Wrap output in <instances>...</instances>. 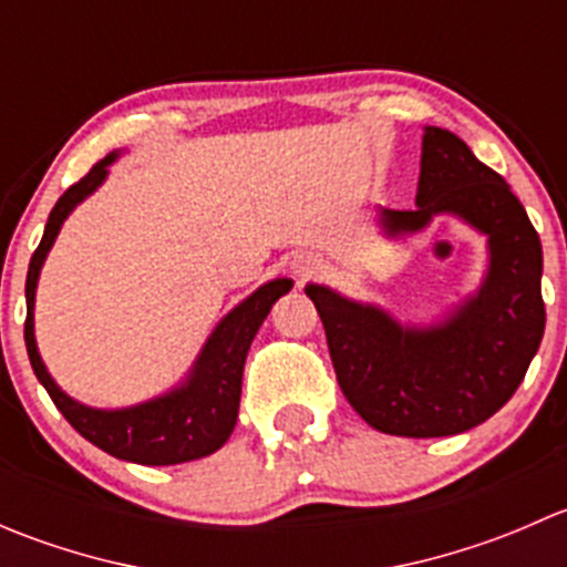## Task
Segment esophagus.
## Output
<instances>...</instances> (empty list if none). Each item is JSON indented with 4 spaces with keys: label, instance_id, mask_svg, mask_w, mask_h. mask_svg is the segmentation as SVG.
I'll use <instances>...</instances> for the list:
<instances>
[{
    "label": "esophagus",
    "instance_id": "1",
    "mask_svg": "<svg viewBox=\"0 0 567 567\" xmlns=\"http://www.w3.org/2000/svg\"><path fill=\"white\" fill-rule=\"evenodd\" d=\"M290 268H293L296 277L307 279L312 271H316V260H312V257H307V255H296L293 262H290Z\"/></svg>",
    "mask_w": 567,
    "mask_h": 567
}]
</instances>
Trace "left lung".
<instances>
[{
	"label": "left lung",
	"mask_w": 567,
	"mask_h": 567,
	"mask_svg": "<svg viewBox=\"0 0 567 567\" xmlns=\"http://www.w3.org/2000/svg\"><path fill=\"white\" fill-rule=\"evenodd\" d=\"M455 216L488 238V268L439 323H400L384 307L307 285L340 390L370 427L390 436H455L494 416L527 375L546 329L543 249L527 210L463 140L425 125L416 208L379 210L386 238Z\"/></svg>",
	"instance_id": "left-lung-1"
}]
</instances>
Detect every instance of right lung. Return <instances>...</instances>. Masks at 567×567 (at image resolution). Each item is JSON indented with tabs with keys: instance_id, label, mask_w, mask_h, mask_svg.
I'll return each instance as SVG.
<instances>
[{
	"instance_id": "right-lung-1",
	"label": "right lung",
	"mask_w": 567,
	"mask_h": 567,
	"mask_svg": "<svg viewBox=\"0 0 567 567\" xmlns=\"http://www.w3.org/2000/svg\"><path fill=\"white\" fill-rule=\"evenodd\" d=\"M117 156L120 151L101 158L51 208L40 247L32 255L30 271H27L24 342L38 381L45 386V392L54 400L56 409L62 411V416L87 442H93L95 447H101L104 453L120 461L142 463V466H173V463L205 458V455L216 453L230 439L238 420L244 362H247L249 346L255 340L257 329L262 326V320L271 312L274 301L293 288V279H271V282L260 285L255 293L247 296L241 305L233 307L216 323V329L210 331V337L205 340L197 359H194L186 379L173 386V390L156 394L151 400H142L136 405H125V409H93V405L73 400L51 379L38 353L35 290L40 268H43L45 257L54 247L65 219L73 214L79 203H84L106 181L109 167L117 162Z\"/></svg>"
}]
</instances>
